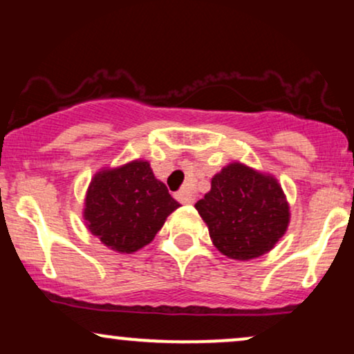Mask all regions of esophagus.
Instances as JSON below:
<instances>
[{"mask_svg":"<svg viewBox=\"0 0 354 354\" xmlns=\"http://www.w3.org/2000/svg\"><path fill=\"white\" fill-rule=\"evenodd\" d=\"M176 200L183 203V205H191V203L194 201V198L191 196V194L186 189H181V191H178V193H176Z\"/></svg>","mask_w":354,"mask_h":354,"instance_id":"obj_1","label":"esophagus"}]
</instances>
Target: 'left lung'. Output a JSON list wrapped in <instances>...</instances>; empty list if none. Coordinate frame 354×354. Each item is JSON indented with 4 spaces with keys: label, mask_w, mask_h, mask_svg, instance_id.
<instances>
[{
    "label": "left lung",
    "mask_w": 354,
    "mask_h": 354,
    "mask_svg": "<svg viewBox=\"0 0 354 354\" xmlns=\"http://www.w3.org/2000/svg\"><path fill=\"white\" fill-rule=\"evenodd\" d=\"M213 245L233 259H253L276 245L290 223V206L271 176L241 163L214 174L211 191L194 205Z\"/></svg>",
    "instance_id": "8db88e82"
}]
</instances>
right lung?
Returning <instances> with one entry per match:
<instances>
[{
	"instance_id": "add662e5",
	"label": "right lung",
	"mask_w": 354,
	"mask_h": 354,
	"mask_svg": "<svg viewBox=\"0 0 354 354\" xmlns=\"http://www.w3.org/2000/svg\"><path fill=\"white\" fill-rule=\"evenodd\" d=\"M178 206L148 161L140 160L93 178L84 219L101 243L120 253H133L156 236Z\"/></svg>"
}]
</instances>
